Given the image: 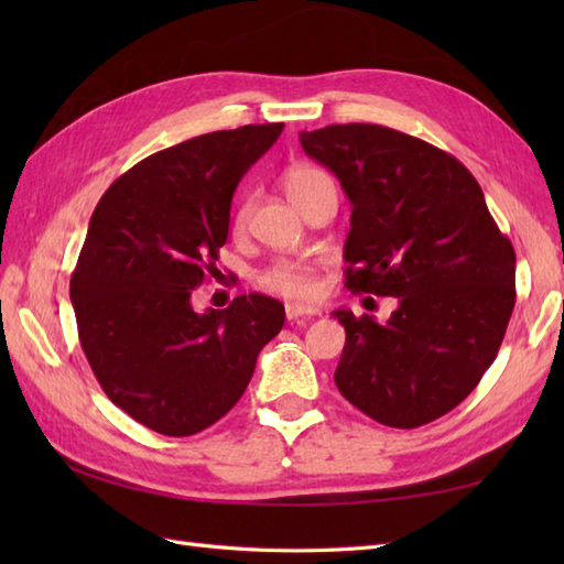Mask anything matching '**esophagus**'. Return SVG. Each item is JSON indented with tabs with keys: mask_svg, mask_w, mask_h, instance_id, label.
<instances>
[{
	"mask_svg": "<svg viewBox=\"0 0 564 564\" xmlns=\"http://www.w3.org/2000/svg\"><path fill=\"white\" fill-rule=\"evenodd\" d=\"M315 315H317V310H313V307H305V305H297V303L285 305V317H289V322L315 317Z\"/></svg>",
	"mask_w": 564,
	"mask_h": 564,
	"instance_id": "34e87169",
	"label": "esophagus"
}]
</instances>
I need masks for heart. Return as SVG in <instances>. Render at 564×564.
Segmentation results:
<instances>
[{
    "mask_svg": "<svg viewBox=\"0 0 564 564\" xmlns=\"http://www.w3.org/2000/svg\"><path fill=\"white\" fill-rule=\"evenodd\" d=\"M329 182V176L325 172L315 170V166H295V170L289 172L285 176V191H289L291 200H295V196H301L303 191L313 188L317 184ZM251 213V198L239 203V208L235 213V230H242L249 220ZM261 285L267 291L289 297V301H317L322 293V281L319 273L307 261H281L271 267L267 273L261 275Z\"/></svg>",
    "mask_w": 564,
    "mask_h": 564,
    "instance_id": "obj_1",
    "label": "heart"
}]
</instances>
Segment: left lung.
I'll return each mask as SVG.
<instances>
[{
	"label": "left lung",
	"instance_id": "left-lung-1",
	"mask_svg": "<svg viewBox=\"0 0 564 564\" xmlns=\"http://www.w3.org/2000/svg\"><path fill=\"white\" fill-rule=\"evenodd\" d=\"M351 200L346 289L398 297L386 319L334 310L339 392L376 422L414 429L451 412L492 366L517 303V254L465 166L373 123L301 133Z\"/></svg>",
	"mask_w": 564,
	"mask_h": 564
}]
</instances>
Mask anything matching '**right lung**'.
Instances as JSON below:
<instances>
[{"mask_svg": "<svg viewBox=\"0 0 564 564\" xmlns=\"http://www.w3.org/2000/svg\"><path fill=\"white\" fill-rule=\"evenodd\" d=\"M281 130H215L154 152L94 208L69 281L79 341L109 400L158 434H198L230 412L283 327V305L261 293L200 315L191 305L227 242L237 184Z\"/></svg>", "mask_w": 564, "mask_h": 564, "instance_id": "right-lung-1", "label": "right lung"}]
</instances>
